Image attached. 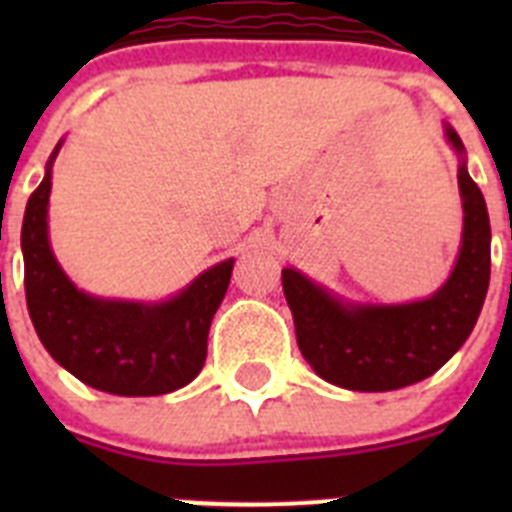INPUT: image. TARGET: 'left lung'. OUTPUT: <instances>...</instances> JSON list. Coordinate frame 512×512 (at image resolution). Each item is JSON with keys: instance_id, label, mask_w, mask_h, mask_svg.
Returning <instances> with one entry per match:
<instances>
[{"instance_id": "1", "label": "left lung", "mask_w": 512, "mask_h": 512, "mask_svg": "<svg viewBox=\"0 0 512 512\" xmlns=\"http://www.w3.org/2000/svg\"><path fill=\"white\" fill-rule=\"evenodd\" d=\"M446 138L461 156L464 230L451 277L428 300L351 305L292 266L282 269L297 346L325 382L354 392L408 387L436 374L459 351L477 323L490 287V215L485 197L467 171L464 143L449 125Z\"/></svg>"}]
</instances>
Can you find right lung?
Returning a JSON list of instances; mask_svg holds the SVG:
<instances>
[{"label":"right lung","instance_id":"obj_1","mask_svg":"<svg viewBox=\"0 0 512 512\" xmlns=\"http://www.w3.org/2000/svg\"><path fill=\"white\" fill-rule=\"evenodd\" d=\"M48 158L40 187L30 194L22 220L27 312L45 351L94 390L122 397L174 392L200 374L212 315L228 292L233 259L202 271L171 300L143 305L102 300L74 287L48 241Z\"/></svg>","mask_w":512,"mask_h":512}]
</instances>
